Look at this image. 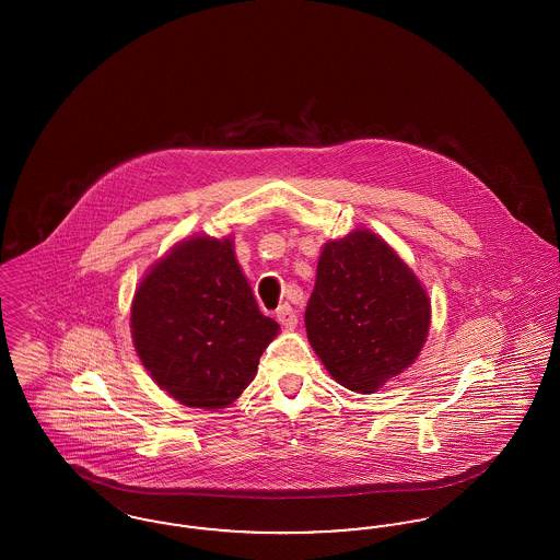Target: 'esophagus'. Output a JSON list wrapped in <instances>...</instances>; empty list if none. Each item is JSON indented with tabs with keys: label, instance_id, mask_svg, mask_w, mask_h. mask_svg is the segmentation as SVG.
<instances>
[{
	"label": "esophagus",
	"instance_id": "1",
	"mask_svg": "<svg viewBox=\"0 0 560 560\" xmlns=\"http://www.w3.org/2000/svg\"><path fill=\"white\" fill-rule=\"evenodd\" d=\"M277 320H279L283 327L293 329V327L298 325V315H295V311H293L290 304H281V306L277 308Z\"/></svg>",
	"mask_w": 560,
	"mask_h": 560
}]
</instances>
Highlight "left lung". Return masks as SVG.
Listing matches in <instances>:
<instances>
[{"label": "left lung", "instance_id": "8db88e82", "mask_svg": "<svg viewBox=\"0 0 560 560\" xmlns=\"http://www.w3.org/2000/svg\"><path fill=\"white\" fill-rule=\"evenodd\" d=\"M430 298L416 272L370 229L327 241L304 323L313 350L348 390L372 395L416 363Z\"/></svg>", "mask_w": 560, "mask_h": 560}]
</instances>
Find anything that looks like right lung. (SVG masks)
<instances>
[{
    "instance_id": "right-lung-1",
    "label": "right lung",
    "mask_w": 560,
    "mask_h": 560,
    "mask_svg": "<svg viewBox=\"0 0 560 560\" xmlns=\"http://www.w3.org/2000/svg\"><path fill=\"white\" fill-rule=\"evenodd\" d=\"M130 329L161 390L185 407L222 409L256 377L279 323L260 313L233 237L192 235L140 279Z\"/></svg>"
}]
</instances>
